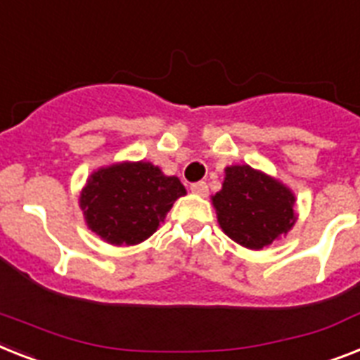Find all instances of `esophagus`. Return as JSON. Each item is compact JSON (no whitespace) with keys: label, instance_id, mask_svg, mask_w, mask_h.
I'll return each mask as SVG.
<instances>
[{"label":"esophagus","instance_id":"obj_1","mask_svg":"<svg viewBox=\"0 0 360 360\" xmlns=\"http://www.w3.org/2000/svg\"><path fill=\"white\" fill-rule=\"evenodd\" d=\"M190 190H192L194 194L205 195L207 190H209V186H207L205 181H198V183H192V185H190Z\"/></svg>","mask_w":360,"mask_h":360}]
</instances>
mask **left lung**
<instances>
[{
    "instance_id": "1",
    "label": "left lung",
    "mask_w": 360,
    "mask_h": 360,
    "mask_svg": "<svg viewBox=\"0 0 360 360\" xmlns=\"http://www.w3.org/2000/svg\"><path fill=\"white\" fill-rule=\"evenodd\" d=\"M220 227L231 240L262 250L294 226V195L279 181L250 166H231L212 198Z\"/></svg>"
}]
</instances>
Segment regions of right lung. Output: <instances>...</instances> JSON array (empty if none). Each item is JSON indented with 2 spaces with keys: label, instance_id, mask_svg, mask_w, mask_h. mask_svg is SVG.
<instances>
[{
  "label": "right lung",
  "instance_id": "right-lung-1",
  "mask_svg": "<svg viewBox=\"0 0 360 360\" xmlns=\"http://www.w3.org/2000/svg\"><path fill=\"white\" fill-rule=\"evenodd\" d=\"M177 177H166L150 162L101 168L81 194L84 220L110 244H139L153 235L174 201L185 195Z\"/></svg>",
  "mask_w": 360,
  "mask_h": 360
}]
</instances>
